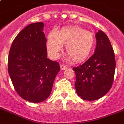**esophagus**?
I'll return each mask as SVG.
<instances>
[{
  "instance_id": "34e87169",
  "label": "esophagus",
  "mask_w": 124,
  "mask_h": 124,
  "mask_svg": "<svg viewBox=\"0 0 124 124\" xmlns=\"http://www.w3.org/2000/svg\"><path fill=\"white\" fill-rule=\"evenodd\" d=\"M66 68H67V66H64V65H62V64L60 65V69H61L62 70H66Z\"/></svg>"
}]
</instances>
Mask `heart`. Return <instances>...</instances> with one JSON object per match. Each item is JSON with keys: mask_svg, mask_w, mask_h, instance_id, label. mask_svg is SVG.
Wrapping results in <instances>:
<instances>
[{"mask_svg": "<svg viewBox=\"0 0 124 124\" xmlns=\"http://www.w3.org/2000/svg\"><path fill=\"white\" fill-rule=\"evenodd\" d=\"M95 44L93 33L79 26L63 27L56 33L52 31L47 36L46 47L52 59L58 58L65 45L69 57L75 62H82L89 56Z\"/></svg>", "mask_w": 124, "mask_h": 124, "instance_id": "1", "label": "heart"}]
</instances>
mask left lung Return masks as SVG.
Listing matches in <instances>:
<instances>
[{
	"mask_svg": "<svg viewBox=\"0 0 124 124\" xmlns=\"http://www.w3.org/2000/svg\"><path fill=\"white\" fill-rule=\"evenodd\" d=\"M94 54L82 65L73 68L77 95L84 100L93 101L102 98L112 86L116 61L108 38L101 31L96 34Z\"/></svg>",
	"mask_w": 124,
	"mask_h": 124,
	"instance_id": "1",
	"label": "left lung"
}]
</instances>
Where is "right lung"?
Segmentation results:
<instances>
[{
  "label": "right lung",
  "mask_w": 124,
  "mask_h": 124,
  "mask_svg": "<svg viewBox=\"0 0 124 124\" xmlns=\"http://www.w3.org/2000/svg\"><path fill=\"white\" fill-rule=\"evenodd\" d=\"M42 22L28 24L12 42L8 56V73L17 93L32 103L50 96L58 62L47 58V39Z\"/></svg>",
  "instance_id": "right-lung-1"
}]
</instances>
